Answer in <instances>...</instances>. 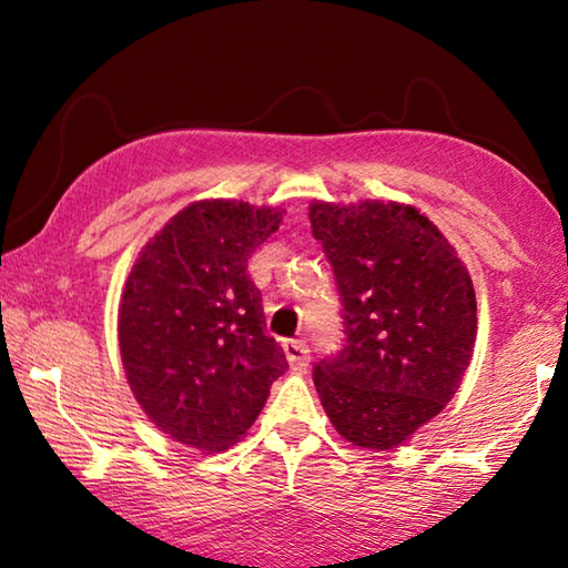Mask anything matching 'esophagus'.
Listing matches in <instances>:
<instances>
[{"instance_id": "esophagus-1", "label": "esophagus", "mask_w": 568, "mask_h": 568, "mask_svg": "<svg viewBox=\"0 0 568 568\" xmlns=\"http://www.w3.org/2000/svg\"><path fill=\"white\" fill-rule=\"evenodd\" d=\"M283 352H285V358L287 364H291L293 371H305L307 364H310V348L303 339H291L283 344Z\"/></svg>"}]
</instances>
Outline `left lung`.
Masks as SVG:
<instances>
[{"label":"left lung","instance_id":"obj_1","mask_svg":"<svg viewBox=\"0 0 568 568\" xmlns=\"http://www.w3.org/2000/svg\"><path fill=\"white\" fill-rule=\"evenodd\" d=\"M310 222L346 329L339 356L315 368L322 407L358 449H397L462 388L478 332L468 268L413 204L315 200Z\"/></svg>","mask_w":568,"mask_h":568}]
</instances>
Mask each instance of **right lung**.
<instances>
[{"label": "right lung", "instance_id": "1", "mask_svg": "<svg viewBox=\"0 0 568 568\" xmlns=\"http://www.w3.org/2000/svg\"><path fill=\"white\" fill-rule=\"evenodd\" d=\"M283 214L244 200L190 202L131 265L116 315L126 383L153 425L190 449L234 446L287 368L246 273Z\"/></svg>", "mask_w": 568, "mask_h": 568}]
</instances>
